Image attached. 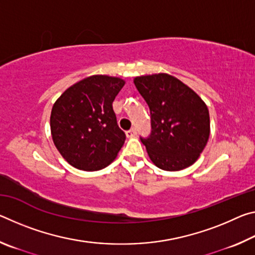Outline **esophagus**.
<instances>
[{
	"label": "esophagus",
	"instance_id": "34e87169",
	"mask_svg": "<svg viewBox=\"0 0 255 255\" xmlns=\"http://www.w3.org/2000/svg\"><path fill=\"white\" fill-rule=\"evenodd\" d=\"M126 135H127V137H135L137 135L136 128H131L130 130H127L126 131Z\"/></svg>",
	"mask_w": 255,
	"mask_h": 255
}]
</instances>
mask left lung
Segmentation results:
<instances>
[{
  "label": "left lung",
  "instance_id": "8db88e82",
  "mask_svg": "<svg viewBox=\"0 0 255 255\" xmlns=\"http://www.w3.org/2000/svg\"><path fill=\"white\" fill-rule=\"evenodd\" d=\"M149 107L152 130L140 140L157 167L180 171L192 165L204 150L210 132L209 111L191 89L169 74L133 80Z\"/></svg>",
  "mask_w": 255,
  "mask_h": 255
}]
</instances>
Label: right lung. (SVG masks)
Here are the masks:
<instances>
[{"label":"right lung","instance_id":"right-lung-1","mask_svg":"<svg viewBox=\"0 0 255 255\" xmlns=\"http://www.w3.org/2000/svg\"><path fill=\"white\" fill-rule=\"evenodd\" d=\"M125 85L118 77L93 75L68 88L50 115L54 144L72 166L83 171L105 169L126 139L112 102Z\"/></svg>","mask_w":255,"mask_h":255}]
</instances>
